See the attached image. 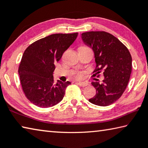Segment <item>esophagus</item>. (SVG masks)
Here are the masks:
<instances>
[{
    "label": "esophagus",
    "instance_id": "obj_1",
    "mask_svg": "<svg viewBox=\"0 0 148 148\" xmlns=\"http://www.w3.org/2000/svg\"><path fill=\"white\" fill-rule=\"evenodd\" d=\"M77 84H78L80 87H86V86H87L89 85L88 83H87V82H77Z\"/></svg>",
    "mask_w": 148,
    "mask_h": 148
}]
</instances>
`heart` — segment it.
<instances>
[{
  "label": "heart",
  "mask_w": 148,
  "mask_h": 148,
  "mask_svg": "<svg viewBox=\"0 0 148 148\" xmlns=\"http://www.w3.org/2000/svg\"><path fill=\"white\" fill-rule=\"evenodd\" d=\"M76 77H78V78H79V77H82V74H81V73L77 74H76Z\"/></svg>",
  "instance_id": "obj_1"
}]
</instances>
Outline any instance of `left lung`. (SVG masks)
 <instances>
[{
    "mask_svg": "<svg viewBox=\"0 0 148 148\" xmlns=\"http://www.w3.org/2000/svg\"><path fill=\"white\" fill-rule=\"evenodd\" d=\"M82 38L94 51L97 66L92 73L99 77L102 72L104 76L102 84L91 83L97 92L89 101L98 106H109L121 97L128 85L132 71L131 53L121 41L108 32H84Z\"/></svg>",
    "mask_w": 148,
    "mask_h": 148,
    "instance_id": "1",
    "label": "left lung"
}]
</instances>
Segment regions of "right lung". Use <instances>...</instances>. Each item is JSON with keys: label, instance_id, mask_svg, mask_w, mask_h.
<instances>
[{"label": "right lung", "instance_id": "right-lung-1", "mask_svg": "<svg viewBox=\"0 0 148 148\" xmlns=\"http://www.w3.org/2000/svg\"><path fill=\"white\" fill-rule=\"evenodd\" d=\"M77 34H51L25 50L18 69L20 82L25 97L36 106L52 107L63 99L65 89L71 83L55 82V63L60 61Z\"/></svg>", "mask_w": 148, "mask_h": 148}]
</instances>
